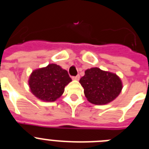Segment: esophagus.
<instances>
[{"instance_id": "1", "label": "esophagus", "mask_w": 149, "mask_h": 149, "mask_svg": "<svg viewBox=\"0 0 149 149\" xmlns=\"http://www.w3.org/2000/svg\"><path fill=\"white\" fill-rule=\"evenodd\" d=\"M72 79H73V80H75V81H78L79 79H80V75H79V74H77V76L72 77Z\"/></svg>"}]
</instances>
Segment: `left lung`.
I'll return each instance as SVG.
<instances>
[{
	"mask_svg": "<svg viewBox=\"0 0 149 149\" xmlns=\"http://www.w3.org/2000/svg\"><path fill=\"white\" fill-rule=\"evenodd\" d=\"M84 95L92 104L103 105L118 97L122 89V82L116 74L95 67L86 69L80 80Z\"/></svg>",
	"mask_w": 149,
	"mask_h": 149,
	"instance_id": "1",
	"label": "left lung"
}]
</instances>
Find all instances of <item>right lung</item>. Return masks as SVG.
<instances>
[{
  "mask_svg": "<svg viewBox=\"0 0 149 149\" xmlns=\"http://www.w3.org/2000/svg\"><path fill=\"white\" fill-rule=\"evenodd\" d=\"M72 81L68 72L56 64H48L30 74L28 84L30 92L39 100L55 101L64 93L65 86Z\"/></svg>",
  "mask_w": 149,
  "mask_h": 149,
  "instance_id": "add662e5",
  "label": "right lung"
}]
</instances>
